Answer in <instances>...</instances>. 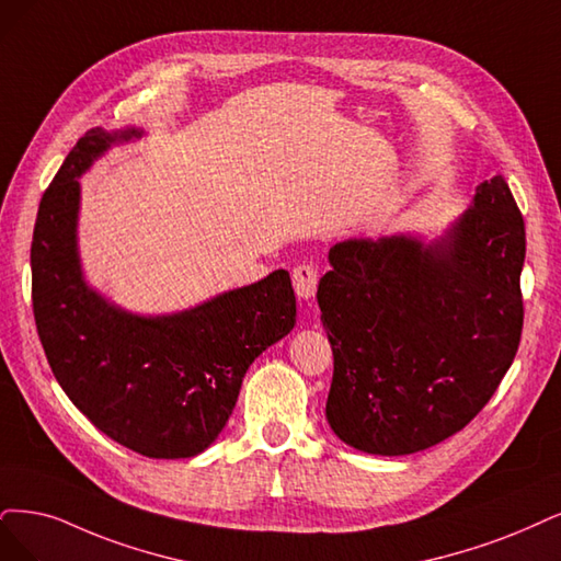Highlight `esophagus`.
<instances>
[{"label": "esophagus", "mask_w": 561, "mask_h": 561, "mask_svg": "<svg viewBox=\"0 0 561 561\" xmlns=\"http://www.w3.org/2000/svg\"><path fill=\"white\" fill-rule=\"evenodd\" d=\"M317 286H319V273L317 267L312 265H298L294 270V288L300 300H312L317 294Z\"/></svg>", "instance_id": "obj_1"}]
</instances>
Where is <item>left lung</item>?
Segmentation results:
<instances>
[{
  "mask_svg": "<svg viewBox=\"0 0 561 561\" xmlns=\"http://www.w3.org/2000/svg\"><path fill=\"white\" fill-rule=\"evenodd\" d=\"M317 300L335 371L325 419L369 455L460 432L494 396L523 333L525 221L502 175L442 233L348 238Z\"/></svg>",
  "mask_w": 561,
  "mask_h": 561,
  "instance_id": "obj_1",
  "label": "left lung"
}]
</instances>
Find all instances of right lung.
Instances as JSON below:
<instances>
[{"label": "right lung", "instance_id": "obj_1", "mask_svg": "<svg viewBox=\"0 0 561 561\" xmlns=\"http://www.w3.org/2000/svg\"><path fill=\"white\" fill-rule=\"evenodd\" d=\"M145 129H90L38 205L32 240L34 319L53 375L94 427L145 458H194L228 423L267 346L296 325L286 270L169 314H138L94 288L78 244L80 178Z\"/></svg>", "mask_w": 561, "mask_h": 561}]
</instances>
